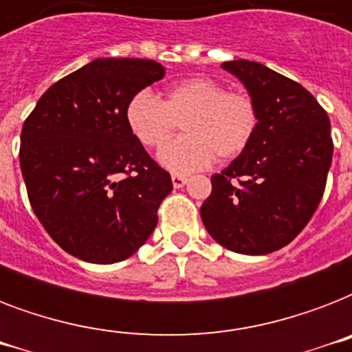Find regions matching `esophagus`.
Returning a JSON list of instances; mask_svg holds the SVG:
<instances>
[{"mask_svg":"<svg viewBox=\"0 0 352 352\" xmlns=\"http://www.w3.org/2000/svg\"><path fill=\"white\" fill-rule=\"evenodd\" d=\"M185 184H187V176H182V174H173L174 189H182Z\"/></svg>","mask_w":352,"mask_h":352,"instance_id":"34e87169","label":"esophagus"}]
</instances>
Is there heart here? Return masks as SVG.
<instances>
[{"mask_svg":"<svg viewBox=\"0 0 352 352\" xmlns=\"http://www.w3.org/2000/svg\"><path fill=\"white\" fill-rule=\"evenodd\" d=\"M125 123L143 147L160 148L182 123L186 136L162 148L158 160L170 173L207 168L216 156L238 158L260 127V112L245 92L227 91L210 78H189L167 89L165 100L140 89L125 105Z\"/></svg>","mask_w":352,"mask_h":352,"instance_id":"heart-1","label":"heart"}]
</instances>
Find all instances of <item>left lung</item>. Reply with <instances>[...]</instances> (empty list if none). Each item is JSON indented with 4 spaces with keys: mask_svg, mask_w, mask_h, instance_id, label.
Segmentation results:
<instances>
[{
    "mask_svg": "<svg viewBox=\"0 0 352 352\" xmlns=\"http://www.w3.org/2000/svg\"><path fill=\"white\" fill-rule=\"evenodd\" d=\"M221 67L245 85L260 127L245 153L210 178L199 214L225 249L269 254L291 243L318 209L333 162L331 122L307 89L265 65Z\"/></svg>",
    "mask_w": 352,
    "mask_h": 352,
    "instance_id": "left-lung-1",
    "label": "left lung"
}]
</instances>
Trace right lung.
<instances>
[{
    "instance_id": "1",
    "label": "right lung",
    "mask_w": 352,
    "mask_h": 352,
    "mask_svg": "<svg viewBox=\"0 0 352 352\" xmlns=\"http://www.w3.org/2000/svg\"><path fill=\"white\" fill-rule=\"evenodd\" d=\"M163 74L158 61L100 58L49 87L25 120L19 165L29 201L50 238L80 260H125L156 229L170 174L123 112Z\"/></svg>"
}]
</instances>
